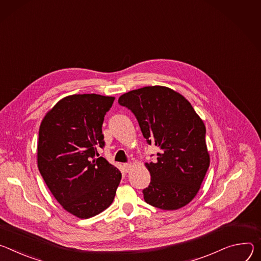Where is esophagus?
<instances>
[{
  "instance_id": "1",
  "label": "esophagus",
  "mask_w": 261,
  "mask_h": 261,
  "mask_svg": "<svg viewBox=\"0 0 261 261\" xmlns=\"http://www.w3.org/2000/svg\"><path fill=\"white\" fill-rule=\"evenodd\" d=\"M123 167H124L125 171H126V172H128V171L133 168V165H132L130 163H126V164H124V165H123Z\"/></svg>"
}]
</instances>
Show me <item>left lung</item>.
I'll return each mask as SVG.
<instances>
[{
  "instance_id": "obj_1",
  "label": "left lung",
  "mask_w": 261,
  "mask_h": 261,
  "mask_svg": "<svg viewBox=\"0 0 261 261\" xmlns=\"http://www.w3.org/2000/svg\"><path fill=\"white\" fill-rule=\"evenodd\" d=\"M118 102L134 113L149 145L161 149L155 162L145 164L151 180L143 190L144 200L165 211L190 203L210 167L205 125L192 105L163 86L129 91Z\"/></svg>"
}]
</instances>
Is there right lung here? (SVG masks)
<instances>
[{"mask_svg":"<svg viewBox=\"0 0 261 261\" xmlns=\"http://www.w3.org/2000/svg\"><path fill=\"white\" fill-rule=\"evenodd\" d=\"M114 99L94 93L66 96L40 124V174L63 208L81 219L108 208L121 180V172L97 152L105 146L101 126Z\"/></svg>","mask_w":261,"mask_h":261,"instance_id":"1","label":"right lung"}]
</instances>
